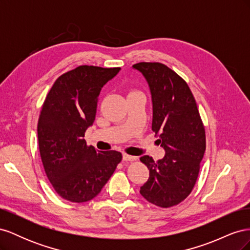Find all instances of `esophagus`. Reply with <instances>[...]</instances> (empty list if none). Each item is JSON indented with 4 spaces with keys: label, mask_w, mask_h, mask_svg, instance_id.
Here are the masks:
<instances>
[{
    "label": "esophagus",
    "mask_w": 250,
    "mask_h": 250,
    "mask_svg": "<svg viewBox=\"0 0 250 250\" xmlns=\"http://www.w3.org/2000/svg\"><path fill=\"white\" fill-rule=\"evenodd\" d=\"M123 160L124 161H137V157L132 156V155H129V154L123 153Z\"/></svg>",
    "instance_id": "1"
}]
</instances>
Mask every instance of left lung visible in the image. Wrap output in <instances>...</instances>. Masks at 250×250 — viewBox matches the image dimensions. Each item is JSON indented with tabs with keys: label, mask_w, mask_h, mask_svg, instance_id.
Returning <instances> with one entry per match:
<instances>
[{
	"label": "left lung",
	"mask_w": 250,
	"mask_h": 250,
	"mask_svg": "<svg viewBox=\"0 0 250 250\" xmlns=\"http://www.w3.org/2000/svg\"><path fill=\"white\" fill-rule=\"evenodd\" d=\"M145 78L152 102V130L165 150L162 160L143 155L149 178L140 194L150 203L170 208L185 200L198 177L206 151V131L197 104L186 81L167 65H132Z\"/></svg>",
	"instance_id": "left-lung-1"
}]
</instances>
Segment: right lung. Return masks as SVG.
I'll list each match as a JSON object with an SVG mask.
<instances>
[{"label": "right lung", "instance_id": "add662e5", "mask_svg": "<svg viewBox=\"0 0 250 250\" xmlns=\"http://www.w3.org/2000/svg\"><path fill=\"white\" fill-rule=\"evenodd\" d=\"M120 70L80 65L62 75L44 100L37 125L40 152L48 179L63 199L95 198L122 160L118 151H98L84 141L101 89Z\"/></svg>", "mask_w": 250, "mask_h": 250}]
</instances>
